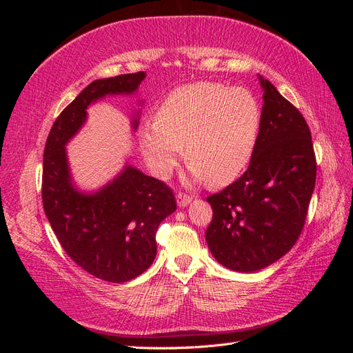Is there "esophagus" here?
Instances as JSON below:
<instances>
[{
    "mask_svg": "<svg viewBox=\"0 0 353 353\" xmlns=\"http://www.w3.org/2000/svg\"><path fill=\"white\" fill-rule=\"evenodd\" d=\"M176 200H178V206H179V208H184V206L190 205L191 201H193V196L185 194V193H178Z\"/></svg>",
    "mask_w": 353,
    "mask_h": 353,
    "instance_id": "1",
    "label": "esophagus"
}]
</instances>
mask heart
Returning a JSON list of instances; mask_svg holds the SVG:
<instances>
[{
  "instance_id": "obj_1",
  "label": "heart",
  "mask_w": 353,
  "mask_h": 353,
  "mask_svg": "<svg viewBox=\"0 0 353 353\" xmlns=\"http://www.w3.org/2000/svg\"><path fill=\"white\" fill-rule=\"evenodd\" d=\"M261 123V105L250 91L208 81L188 83L170 91L156 121L144 125L143 154L153 172L165 178L184 145L193 175L223 185L248 166Z\"/></svg>"
}]
</instances>
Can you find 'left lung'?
<instances>
[{
  "instance_id": "left-lung-1",
  "label": "left lung",
  "mask_w": 353,
  "mask_h": 353,
  "mask_svg": "<svg viewBox=\"0 0 353 353\" xmlns=\"http://www.w3.org/2000/svg\"><path fill=\"white\" fill-rule=\"evenodd\" d=\"M249 168L210 194L206 241L215 259L239 272L279 261L302 234L316 179L312 137L302 113L270 81Z\"/></svg>"
}]
</instances>
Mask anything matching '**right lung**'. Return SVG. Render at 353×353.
Returning <instances> with one entry per match:
<instances>
[{
  "mask_svg": "<svg viewBox=\"0 0 353 353\" xmlns=\"http://www.w3.org/2000/svg\"><path fill=\"white\" fill-rule=\"evenodd\" d=\"M144 78L137 72L91 82L57 116L44 148L41 190L50 225L73 262L110 283L130 281L153 263L159 223L176 209L174 191L126 166L99 193L81 194L70 184L65 144L87 119L92 101L134 92Z\"/></svg>",
  "mask_w": 353,
  "mask_h": 353,
  "instance_id": "obj_1",
  "label": "right lung"
}]
</instances>
